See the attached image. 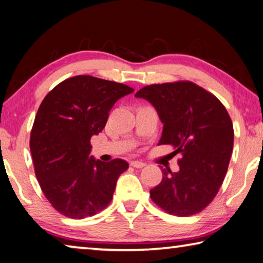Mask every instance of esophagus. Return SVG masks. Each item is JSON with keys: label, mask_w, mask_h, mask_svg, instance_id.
Listing matches in <instances>:
<instances>
[{"label": "esophagus", "mask_w": 263, "mask_h": 263, "mask_svg": "<svg viewBox=\"0 0 263 263\" xmlns=\"http://www.w3.org/2000/svg\"><path fill=\"white\" fill-rule=\"evenodd\" d=\"M130 164H131L132 167H135V168H142V167L146 166V163L141 162V161H131Z\"/></svg>", "instance_id": "1"}]
</instances>
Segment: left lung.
<instances>
[{"label": "left lung", "instance_id": "1", "mask_svg": "<svg viewBox=\"0 0 263 263\" xmlns=\"http://www.w3.org/2000/svg\"><path fill=\"white\" fill-rule=\"evenodd\" d=\"M152 104L163 124L158 145L181 153L179 172L161 168L151 198L168 213L188 217L204 210L219 190L233 149V124L221 102L190 81L146 86L135 95Z\"/></svg>", "mask_w": 263, "mask_h": 263}]
</instances>
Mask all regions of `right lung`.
I'll use <instances>...</instances> for the list:
<instances>
[{
    "label": "right lung",
    "instance_id": "1",
    "mask_svg": "<svg viewBox=\"0 0 263 263\" xmlns=\"http://www.w3.org/2000/svg\"><path fill=\"white\" fill-rule=\"evenodd\" d=\"M135 91L123 83L78 75L45 96L31 131L34 173L52 206L73 219L96 215L109 205L125 160H96L90 139L103 130L119 99Z\"/></svg>",
    "mask_w": 263,
    "mask_h": 263
}]
</instances>
